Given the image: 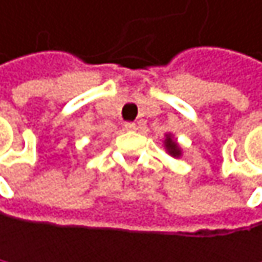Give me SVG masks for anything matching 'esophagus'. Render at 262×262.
Returning <instances> with one entry per match:
<instances>
[{"label": "esophagus", "instance_id": "34e87169", "mask_svg": "<svg viewBox=\"0 0 262 262\" xmlns=\"http://www.w3.org/2000/svg\"><path fill=\"white\" fill-rule=\"evenodd\" d=\"M124 128H125V130H130V132H132V130H137V124H135V122H125V124H124Z\"/></svg>", "mask_w": 262, "mask_h": 262}]
</instances>
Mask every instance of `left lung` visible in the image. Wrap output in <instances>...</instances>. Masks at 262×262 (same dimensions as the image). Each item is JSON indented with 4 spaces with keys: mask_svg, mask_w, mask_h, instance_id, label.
<instances>
[{
    "mask_svg": "<svg viewBox=\"0 0 262 262\" xmlns=\"http://www.w3.org/2000/svg\"><path fill=\"white\" fill-rule=\"evenodd\" d=\"M164 146H166V149H167V152H169L172 157H180V147H179V144L171 138V135H166V141H164Z\"/></svg>",
    "mask_w": 262,
    "mask_h": 262,
    "instance_id": "1",
    "label": "left lung"
}]
</instances>
